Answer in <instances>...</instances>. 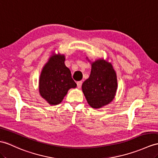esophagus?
<instances>
[{
    "label": "esophagus",
    "instance_id": "obj_1",
    "mask_svg": "<svg viewBox=\"0 0 158 158\" xmlns=\"http://www.w3.org/2000/svg\"><path fill=\"white\" fill-rule=\"evenodd\" d=\"M82 81H79L77 82V87H78V88H80L82 87Z\"/></svg>",
    "mask_w": 158,
    "mask_h": 158
}]
</instances>
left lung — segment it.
I'll return each mask as SVG.
<instances>
[{
    "label": "left lung",
    "mask_w": 158,
    "mask_h": 158,
    "mask_svg": "<svg viewBox=\"0 0 158 158\" xmlns=\"http://www.w3.org/2000/svg\"><path fill=\"white\" fill-rule=\"evenodd\" d=\"M86 59L90 61L87 57ZM90 64V75L83 82L82 90L88 105L93 109H100L114 98L118 86L117 74L107 60L99 58Z\"/></svg>",
    "instance_id": "1"
}]
</instances>
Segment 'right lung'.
<instances>
[{
	"label": "right lung",
	"instance_id": "add662e5",
	"mask_svg": "<svg viewBox=\"0 0 158 158\" xmlns=\"http://www.w3.org/2000/svg\"><path fill=\"white\" fill-rule=\"evenodd\" d=\"M66 57L54 52L42 69L39 79L41 97L50 105L60 104L70 88L77 86L70 69L65 65Z\"/></svg>",
	"mask_w": 158,
	"mask_h": 158
}]
</instances>
